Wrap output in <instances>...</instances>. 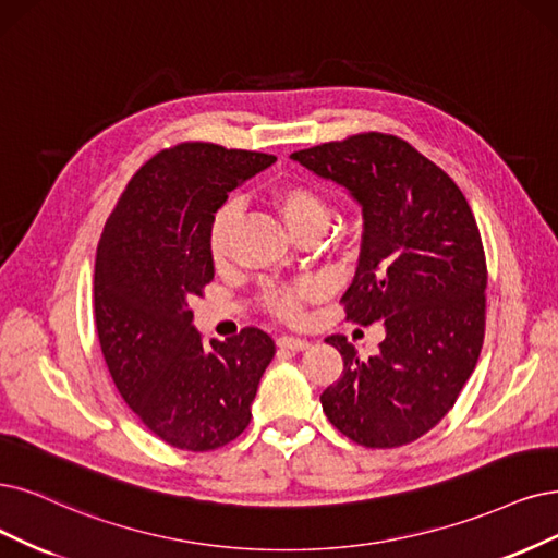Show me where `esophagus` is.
Here are the masks:
<instances>
[{"label": "esophagus", "instance_id": "obj_1", "mask_svg": "<svg viewBox=\"0 0 558 558\" xmlns=\"http://www.w3.org/2000/svg\"><path fill=\"white\" fill-rule=\"evenodd\" d=\"M278 347L280 349H287V352H303V349L311 347V342H307L305 338H294V336H280L278 338Z\"/></svg>", "mask_w": 558, "mask_h": 558}]
</instances>
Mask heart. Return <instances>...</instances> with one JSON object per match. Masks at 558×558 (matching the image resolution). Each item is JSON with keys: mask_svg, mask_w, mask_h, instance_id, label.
I'll return each instance as SVG.
<instances>
[{"mask_svg": "<svg viewBox=\"0 0 558 558\" xmlns=\"http://www.w3.org/2000/svg\"><path fill=\"white\" fill-rule=\"evenodd\" d=\"M271 199L294 236L311 232L322 234L328 227V220H331V199H328L322 189L307 181H290L278 185L271 193ZM239 214V202L227 199L211 216L209 232H206V245H209V255L216 264L222 262L227 257V251H230V239ZM317 294V284L311 280L280 284L266 294V307L276 317L294 322L301 317L303 305L313 301Z\"/></svg>", "mask_w": 558, "mask_h": 558, "instance_id": "1", "label": "heart"}]
</instances>
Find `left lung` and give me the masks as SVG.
Instances as JSON below:
<instances>
[{
    "label": "left lung",
    "mask_w": 558,
    "mask_h": 558,
    "mask_svg": "<svg viewBox=\"0 0 558 558\" xmlns=\"http://www.w3.org/2000/svg\"><path fill=\"white\" fill-rule=\"evenodd\" d=\"M292 158L361 204V257L342 303L347 319L386 328L367 361L344 336L326 338L344 367L319 398L324 414L365 448L416 441L481 356L487 264L476 218L458 183L396 135L359 133Z\"/></svg>",
    "instance_id": "8db88e82"
}]
</instances>
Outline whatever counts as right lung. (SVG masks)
Instances as JSON below:
<instances>
[{
	"instance_id": "obj_1",
	"label": "right lung",
	"mask_w": 558,
	"mask_h": 558,
	"mask_svg": "<svg viewBox=\"0 0 558 558\" xmlns=\"http://www.w3.org/2000/svg\"><path fill=\"white\" fill-rule=\"evenodd\" d=\"M274 160L181 142L142 165L102 227L94 271L102 359L133 414L181 450H216L241 435L276 354L271 336L255 326L204 344L191 311L214 280L211 216Z\"/></svg>"
}]
</instances>
